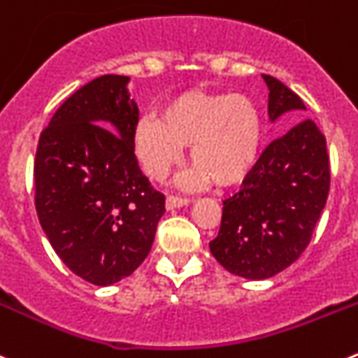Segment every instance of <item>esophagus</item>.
Wrapping results in <instances>:
<instances>
[{
  "mask_svg": "<svg viewBox=\"0 0 358 358\" xmlns=\"http://www.w3.org/2000/svg\"><path fill=\"white\" fill-rule=\"evenodd\" d=\"M189 199L187 198H180V196H167L166 199V208L167 210H175V208L185 207Z\"/></svg>",
  "mask_w": 358,
  "mask_h": 358,
  "instance_id": "esophagus-1",
  "label": "esophagus"
}]
</instances>
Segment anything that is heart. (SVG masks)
<instances>
[{
	"label": "heart",
	"mask_w": 358,
	"mask_h": 358,
	"mask_svg": "<svg viewBox=\"0 0 358 358\" xmlns=\"http://www.w3.org/2000/svg\"><path fill=\"white\" fill-rule=\"evenodd\" d=\"M264 123L257 103L244 94L189 91L167 101L160 115L141 119L134 131L135 157L148 176L166 180L191 144L194 169L182 185L214 180L227 187L241 182L260 155Z\"/></svg>",
	"instance_id": "1"
}]
</instances>
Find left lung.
<instances>
[{
  "instance_id": "1",
  "label": "left lung",
  "mask_w": 358,
  "mask_h": 358,
  "mask_svg": "<svg viewBox=\"0 0 358 358\" xmlns=\"http://www.w3.org/2000/svg\"><path fill=\"white\" fill-rule=\"evenodd\" d=\"M267 112L301 114L305 103L280 80L264 75ZM330 189L327 139L312 119H303L273 141L244 178L241 191L223 201L219 234L210 251L231 275L271 278L305 251Z\"/></svg>"
}]
</instances>
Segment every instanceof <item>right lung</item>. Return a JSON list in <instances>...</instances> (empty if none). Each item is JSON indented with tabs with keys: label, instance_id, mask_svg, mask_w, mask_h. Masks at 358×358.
<instances>
[{
	"label": "right lung",
	"instance_id": "obj_1",
	"mask_svg": "<svg viewBox=\"0 0 358 358\" xmlns=\"http://www.w3.org/2000/svg\"><path fill=\"white\" fill-rule=\"evenodd\" d=\"M128 82L103 75L80 87L55 112L35 155L44 234L71 271L101 287L143 264L166 212L135 157L139 108Z\"/></svg>",
	"mask_w": 358,
	"mask_h": 358
}]
</instances>
